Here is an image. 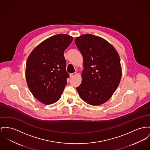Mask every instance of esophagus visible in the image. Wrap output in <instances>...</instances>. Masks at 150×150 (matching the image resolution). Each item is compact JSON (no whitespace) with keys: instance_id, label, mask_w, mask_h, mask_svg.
Returning a JSON list of instances; mask_svg holds the SVG:
<instances>
[{"instance_id":"1","label":"esophagus","mask_w":150,"mask_h":150,"mask_svg":"<svg viewBox=\"0 0 150 150\" xmlns=\"http://www.w3.org/2000/svg\"><path fill=\"white\" fill-rule=\"evenodd\" d=\"M76 75H77V73H76V72L73 73H71V74H70V77H73L76 76Z\"/></svg>"}]
</instances>
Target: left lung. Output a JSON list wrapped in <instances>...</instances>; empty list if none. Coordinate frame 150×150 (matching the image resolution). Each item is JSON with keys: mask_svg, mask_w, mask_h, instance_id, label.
<instances>
[{"mask_svg": "<svg viewBox=\"0 0 150 150\" xmlns=\"http://www.w3.org/2000/svg\"><path fill=\"white\" fill-rule=\"evenodd\" d=\"M75 43L83 58L82 82L76 89L82 100L97 106L110 99L122 77L120 56L108 41L89 33L77 37Z\"/></svg>", "mask_w": 150, "mask_h": 150, "instance_id": "obj_1", "label": "left lung"}]
</instances>
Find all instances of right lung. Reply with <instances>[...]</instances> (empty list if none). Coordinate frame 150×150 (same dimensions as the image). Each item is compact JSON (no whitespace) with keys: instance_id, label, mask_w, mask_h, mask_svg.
Listing matches in <instances>:
<instances>
[{"instance_id":"1","label":"right lung","mask_w":150,"mask_h":150,"mask_svg":"<svg viewBox=\"0 0 150 150\" xmlns=\"http://www.w3.org/2000/svg\"><path fill=\"white\" fill-rule=\"evenodd\" d=\"M73 38L58 34L44 40L31 52L27 61L25 79L33 96L50 105L60 100L69 74L66 70L65 50Z\"/></svg>"}]
</instances>
